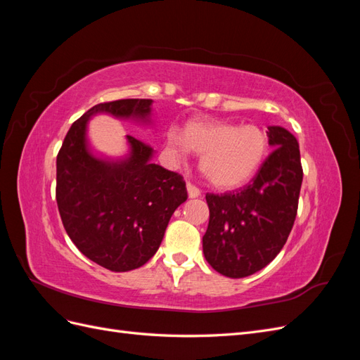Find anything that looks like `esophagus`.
<instances>
[{"instance_id": "34e87169", "label": "esophagus", "mask_w": 360, "mask_h": 360, "mask_svg": "<svg viewBox=\"0 0 360 360\" xmlns=\"http://www.w3.org/2000/svg\"><path fill=\"white\" fill-rule=\"evenodd\" d=\"M186 189H188L189 198H198L200 195H201V191H200L197 186H193L192 183H188V184H186Z\"/></svg>"}]
</instances>
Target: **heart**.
<instances>
[{
    "label": "heart",
    "instance_id": "1",
    "mask_svg": "<svg viewBox=\"0 0 360 360\" xmlns=\"http://www.w3.org/2000/svg\"><path fill=\"white\" fill-rule=\"evenodd\" d=\"M168 144L180 156L188 150L201 155L200 167L217 188H234L248 181L267 153L264 132L252 124L193 122L181 135L169 132Z\"/></svg>",
    "mask_w": 360,
    "mask_h": 360
}]
</instances>
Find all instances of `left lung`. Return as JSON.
Here are the masks:
<instances>
[{"mask_svg":"<svg viewBox=\"0 0 360 360\" xmlns=\"http://www.w3.org/2000/svg\"><path fill=\"white\" fill-rule=\"evenodd\" d=\"M274 151L248 186L207 193L210 219L202 237L204 257L228 278H245L266 267L284 248L297 214L303 171L296 136L267 127Z\"/></svg>","mask_w":360,"mask_h":360,"instance_id":"obj_1","label":"left lung"}]
</instances>
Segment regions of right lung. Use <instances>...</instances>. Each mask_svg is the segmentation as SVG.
I'll return each mask as SVG.
<instances>
[{"label":"right lung","instance_id":"obj_1","mask_svg":"<svg viewBox=\"0 0 360 360\" xmlns=\"http://www.w3.org/2000/svg\"><path fill=\"white\" fill-rule=\"evenodd\" d=\"M150 99L99 103L72 124L57 156V204L70 240L111 271L144 266L156 254L172 213L188 200L177 172L151 162L155 150L126 135L127 155H96L89 141L93 115L151 123Z\"/></svg>","mask_w":360,"mask_h":360}]
</instances>
